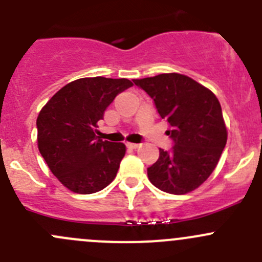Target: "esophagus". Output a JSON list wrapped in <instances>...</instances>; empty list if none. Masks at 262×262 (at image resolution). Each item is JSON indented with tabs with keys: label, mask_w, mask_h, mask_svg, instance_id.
Segmentation results:
<instances>
[{
	"label": "esophagus",
	"mask_w": 262,
	"mask_h": 262,
	"mask_svg": "<svg viewBox=\"0 0 262 262\" xmlns=\"http://www.w3.org/2000/svg\"><path fill=\"white\" fill-rule=\"evenodd\" d=\"M126 147L128 148H130V149H136V148H138L139 147V144L138 143H126Z\"/></svg>",
	"instance_id": "1"
}]
</instances>
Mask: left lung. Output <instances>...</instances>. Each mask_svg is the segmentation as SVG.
Segmentation results:
<instances>
[{
	"label": "left lung",
	"mask_w": 262,
	"mask_h": 262,
	"mask_svg": "<svg viewBox=\"0 0 262 262\" xmlns=\"http://www.w3.org/2000/svg\"><path fill=\"white\" fill-rule=\"evenodd\" d=\"M166 119L171 150L147 168L149 181L162 191L182 195L199 187L215 168L227 143V129L218 99L210 90L180 73L133 80Z\"/></svg>",
	"instance_id": "left-lung-1"
}]
</instances>
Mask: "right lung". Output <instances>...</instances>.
<instances>
[{
	"mask_svg": "<svg viewBox=\"0 0 262 262\" xmlns=\"http://www.w3.org/2000/svg\"><path fill=\"white\" fill-rule=\"evenodd\" d=\"M132 86L126 78H80L62 87L39 113V152L71 191L94 194L115 179L125 146L100 139L97 121L116 95Z\"/></svg>",
	"mask_w": 262,
	"mask_h": 262,
	"instance_id": "obj_1",
	"label": "right lung"
}]
</instances>
